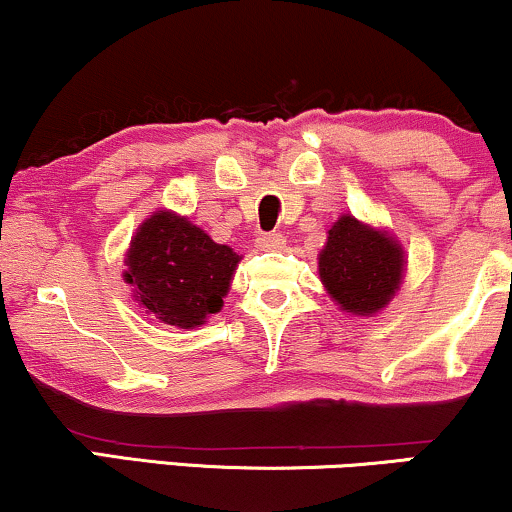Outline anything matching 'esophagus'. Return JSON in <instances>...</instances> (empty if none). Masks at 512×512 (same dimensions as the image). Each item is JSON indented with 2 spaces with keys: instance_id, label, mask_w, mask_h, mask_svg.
Masks as SVG:
<instances>
[{
  "instance_id": "34e87169",
  "label": "esophagus",
  "mask_w": 512,
  "mask_h": 512,
  "mask_svg": "<svg viewBox=\"0 0 512 512\" xmlns=\"http://www.w3.org/2000/svg\"><path fill=\"white\" fill-rule=\"evenodd\" d=\"M283 245H286V238H283L281 233H262V236L257 238V248L260 250H281Z\"/></svg>"
}]
</instances>
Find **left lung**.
Wrapping results in <instances>:
<instances>
[{
	"label": "left lung",
	"instance_id": "1",
	"mask_svg": "<svg viewBox=\"0 0 512 512\" xmlns=\"http://www.w3.org/2000/svg\"><path fill=\"white\" fill-rule=\"evenodd\" d=\"M319 276L343 310L372 315L398 291L403 250L386 233L367 229L353 217H341L331 226L319 255Z\"/></svg>",
	"mask_w": 512,
	"mask_h": 512
}]
</instances>
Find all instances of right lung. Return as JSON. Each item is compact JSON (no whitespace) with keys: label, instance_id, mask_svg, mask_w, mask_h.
<instances>
[{"label":"right lung","instance_id":"1","mask_svg":"<svg viewBox=\"0 0 512 512\" xmlns=\"http://www.w3.org/2000/svg\"><path fill=\"white\" fill-rule=\"evenodd\" d=\"M240 257L171 212L140 226L128 250L126 281L159 322L193 329L221 310Z\"/></svg>","mask_w":512,"mask_h":512}]
</instances>
